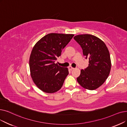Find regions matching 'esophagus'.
<instances>
[{"label":"esophagus","instance_id":"1","mask_svg":"<svg viewBox=\"0 0 127 127\" xmlns=\"http://www.w3.org/2000/svg\"><path fill=\"white\" fill-rule=\"evenodd\" d=\"M68 69H69V70H73V69H74V68L72 67L71 66H69V67H68Z\"/></svg>","mask_w":127,"mask_h":127}]
</instances>
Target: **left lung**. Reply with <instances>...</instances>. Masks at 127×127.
Segmentation results:
<instances>
[{
	"instance_id": "8db88e82",
	"label": "left lung",
	"mask_w": 127,
	"mask_h": 127,
	"mask_svg": "<svg viewBox=\"0 0 127 127\" xmlns=\"http://www.w3.org/2000/svg\"><path fill=\"white\" fill-rule=\"evenodd\" d=\"M74 39L81 47L85 58L89 59L88 67L81 70L77 80L85 89L95 90L105 81L111 71L109 51L105 43L93 35H79Z\"/></svg>"
}]
</instances>
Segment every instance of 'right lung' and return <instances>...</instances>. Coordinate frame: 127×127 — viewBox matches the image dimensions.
I'll return each mask as SVG.
<instances>
[{"label":"right lung","instance_id":"obj_1","mask_svg":"<svg viewBox=\"0 0 127 127\" xmlns=\"http://www.w3.org/2000/svg\"><path fill=\"white\" fill-rule=\"evenodd\" d=\"M74 36L50 33L41 38L33 47L29 62L31 75L42 91L52 93L62 88L68 70L54 62Z\"/></svg>","mask_w":127,"mask_h":127}]
</instances>
